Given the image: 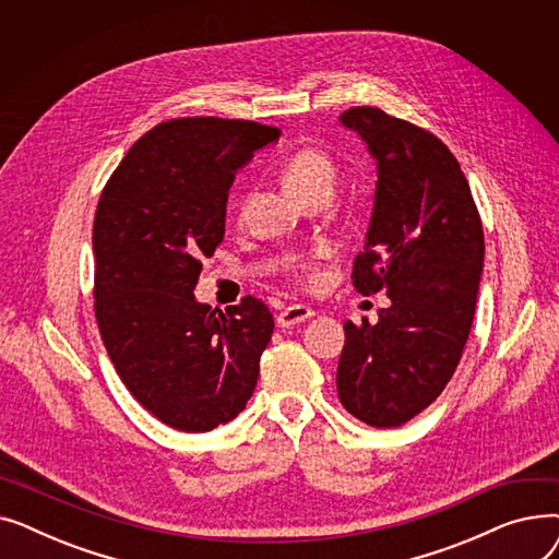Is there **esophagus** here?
<instances>
[{
  "mask_svg": "<svg viewBox=\"0 0 559 559\" xmlns=\"http://www.w3.org/2000/svg\"><path fill=\"white\" fill-rule=\"evenodd\" d=\"M310 317H314V310H312V308L295 304V306H287L285 310L278 312L276 324H278L281 329H289V326L301 324V321H306V319H310Z\"/></svg>",
  "mask_w": 559,
  "mask_h": 559,
  "instance_id": "esophagus-1",
  "label": "esophagus"
}]
</instances>
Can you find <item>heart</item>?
Wrapping results in <instances>:
<instances>
[{
    "instance_id": "obj_1",
    "label": "heart",
    "mask_w": 559,
    "mask_h": 559,
    "mask_svg": "<svg viewBox=\"0 0 559 559\" xmlns=\"http://www.w3.org/2000/svg\"><path fill=\"white\" fill-rule=\"evenodd\" d=\"M335 165L319 150H299L283 165V186L292 197L308 194L317 188L333 186Z\"/></svg>"
}]
</instances>
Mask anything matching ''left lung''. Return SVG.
Segmentation results:
<instances>
[{
	"instance_id": "obj_1",
	"label": "left lung",
	"mask_w": 559,
	"mask_h": 559,
	"mask_svg": "<svg viewBox=\"0 0 559 559\" xmlns=\"http://www.w3.org/2000/svg\"><path fill=\"white\" fill-rule=\"evenodd\" d=\"M340 124L376 163V192L354 285L385 289L390 308L344 324L337 394L346 413L396 428L451 380L476 312L485 238L476 203L449 146L380 108H348Z\"/></svg>"
}]
</instances>
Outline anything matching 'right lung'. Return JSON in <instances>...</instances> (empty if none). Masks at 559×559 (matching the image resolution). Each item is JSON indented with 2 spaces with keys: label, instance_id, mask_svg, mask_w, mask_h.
<instances>
[{
  "label": "right lung",
  "instance_id": "add662e5",
  "mask_svg": "<svg viewBox=\"0 0 559 559\" xmlns=\"http://www.w3.org/2000/svg\"><path fill=\"white\" fill-rule=\"evenodd\" d=\"M281 131L186 117L144 133L106 183L93 228L95 314L127 390L158 421L205 432L251 399L274 319L247 297L224 312L194 297L199 258L224 240L242 169Z\"/></svg>",
  "mask_w": 559,
  "mask_h": 559
}]
</instances>
